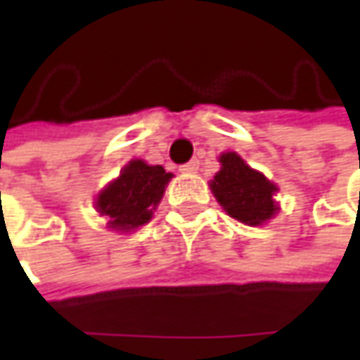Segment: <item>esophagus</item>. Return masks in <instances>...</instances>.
<instances>
[{
  "label": "esophagus",
  "instance_id": "esophagus-1",
  "mask_svg": "<svg viewBox=\"0 0 360 360\" xmlns=\"http://www.w3.org/2000/svg\"><path fill=\"white\" fill-rule=\"evenodd\" d=\"M198 168H200V160L194 158V160H190L188 164H184V166H180V172L192 174V172H196Z\"/></svg>",
  "mask_w": 360,
  "mask_h": 360
}]
</instances>
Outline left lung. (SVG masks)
<instances>
[{"label":"left lung","mask_w":360,"mask_h":360,"mask_svg":"<svg viewBox=\"0 0 360 360\" xmlns=\"http://www.w3.org/2000/svg\"><path fill=\"white\" fill-rule=\"evenodd\" d=\"M220 164L222 168L210 182V186L216 200L232 218L256 226L276 214L278 208L276 202L272 200V194L276 192L274 184H270L260 172L246 166L244 160L234 152L222 154Z\"/></svg>","instance_id":"left-lung-1"}]
</instances>
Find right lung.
I'll list each match as a JSON object with an SVG mask.
<instances>
[{
    "mask_svg": "<svg viewBox=\"0 0 360 360\" xmlns=\"http://www.w3.org/2000/svg\"><path fill=\"white\" fill-rule=\"evenodd\" d=\"M172 174L162 166H148L142 160H131L118 180L100 192L98 210L110 218L112 229L130 230L146 224L158 204Z\"/></svg>",
    "mask_w": 360,
    "mask_h": 360,
    "instance_id": "right-lung-1",
    "label": "right lung"
}]
</instances>
